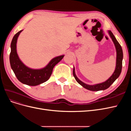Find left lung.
Wrapping results in <instances>:
<instances>
[{
	"mask_svg": "<svg viewBox=\"0 0 131 131\" xmlns=\"http://www.w3.org/2000/svg\"><path fill=\"white\" fill-rule=\"evenodd\" d=\"M108 33L110 35V38H112V40L114 43L116 51V67L115 69L114 72L112 74L108 80L105 81L100 83V84H97L93 85H90L86 84L85 83L83 82L80 80H79L78 78L77 77L76 74L75 73V68H73V76L74 77L75 80L79 83V84L81 85L83 88H85L87 90H89L92 91H98L101 90H106L111 86L113 83L115 81L116 79L120 76L121 73L122 66V59H123V52L120 43L117 41L116 39L114 37V34L110 30H108Z\"/></svg>",
	"mask_w": 131,
	"mask_h": 131,
	"instance_id": "left-lung-1",
	"label": "left lung"
}]
</instances>
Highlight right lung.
I'll return each mask as SVG.
<instances>
[{"label": "right lung", "instance_id": "add662e5", "mask_svg": "<svg viewBox=\"0 0 131 131\" xmlns=\"http://www.w3.org/2000/svg\"><path fill=\"white\" fill-rule=\"evenodd\" d=\"M22 31L23 30L16 34L12 40L10 54V66L16 77L21 82L29 86H37L49 80L52 74L54 67L62 60L64 55L52 58L43 68L35 69L29 68L21 61L17 53V41Z\"/></svg>", "mask_w": 131, "mask_h": 131}]
</instances>
